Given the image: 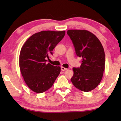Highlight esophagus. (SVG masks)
Wrapping results in <instances>:
<instances>
[{
    "instance_id": "esophagus-1",
    "label": "esophagus",
    "mask_w": 121,
    "mask_h": 121,
    "mask_svg": "<svg viewBox=\"0 0 121 121\" xmlns=\"http://www.w3.org/2000/svg\"><path fill=\"white\" fill-rule=\"evenodd\" d=\"M61 70H62V71H66V70H68V69H67V68H64V67H63V66H62V67L61 68Z\"/></svg>"
}]
</instances>
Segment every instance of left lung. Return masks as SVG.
<instances>
[{"mask_svg":"<svg viewBox=\"0 0 121 121\" xmlns=\"http://www.w3.org/2000/svg\"><path fill=\"white\" fill-rule=\"evenodd\" d=\"M68 35L75 48L77 56L82 58L79 68H73L71 78L76 88L88 92L100 84L105 68V54L98 38L88 30H69Z\"/></svg>","mask_w":121,"mask_h":121,"instance_id":"obj_1","label":"left lung"}]
</instances>
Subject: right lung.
<instances>
[{
    "label": "right lung",
    "mask_w": 121,
    "mask_h": 121,
    "mask_svg": "<svg viewBox=\"0 0 121 121\" xmlns=\"http://www.w3.org/2000/svg\"><path fill=\"white\" fill-rule=\"evenodd\" d=\"M65 32L43 30L32 35L21 48L20 71L27 86L36 93L51 88L61 71L60 66L46 63L49 55L65 36Z\"/></svg>",
    "instance_id": "1"
}]
</instances>
